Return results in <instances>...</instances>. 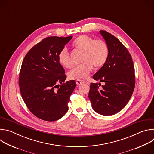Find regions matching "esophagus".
<instances>
[{
  "instance_id": "esophagus-1",
  "label": "esophagus",
  "mask_w": 154,
  "mask_h": 154,
  "mask_svg": "<svg viewBox=\"0 0 154 154\" xmlns=\"http://www.w3.org/2000/svg\"><path fill=\"white\" fill-rule=\"evenodd\" d=\"M85 82L84 80H76V84L77 85H80L82 83H84Z\"/></svg>"
}]
</instances>
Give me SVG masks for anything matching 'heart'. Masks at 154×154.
I'll use <instances>...</instances> for the list:
<instances>
[{
    "label": "heart",
    "instance_id": "1",
    "mask_svg": "<svg viewBox=\"0 0 154 154\" xmlns=\"http://www.w3.org/2000/svg\"><path fill=\"white\" fill-rule=\"evenodd\" d=\"M76 49L83 52V64L74 67L68 74L71 79H85L89 76L93 69V65L99 68L105 63L109 55V49L105 41L94 39L87 35H80L73 42ZM60 64L66 68L72 66L70 55L67 49H62L58 55Z\"/></svg>",
    "mask_w": 154,
    "mask_h": 154
}]
</instances>
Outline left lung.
Here are the masks:
<instances>
[{
    "label": "left lung",
    "instance_id": "1",
    "mask_svg": "<svg viewBox=\"0 0 154 154\" xmlns=\"http://www.w3.org/2000/svg\"><path fill=\"white\" fill-rule=\"evenodd\" d=\"M99 32L108 47L109 55L93 77L105 85L99 90L97 83H91L88 97L96 113L110 116L123 109L132 95L135 85V69L130 53L121 41L106 31Z\"/></svg>",
    "mask_w": 154,
    "mask_h": 154
}]
</instances>
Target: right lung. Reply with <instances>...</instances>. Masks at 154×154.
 Returning a JSON list of instances; mask_svg holds the SVG:
<instances>
[{"instance_id":"right-lung-1","label":"right lung","mask_w":154,"mask_h":154,"mask_svg":"<svg viewBox=\"0 0 154 154\" xmlns=\"http://www.w3.org/2000/svg\"><path fill=\"white\" fill-rule=\"evenodd\" d=\"M72 38L42 39L28 52L22 63L19 79L22 97L29 110L42 120L57 121L68 110L76 83L73 80L64 82L66 76L58 55Z\"/></svg>"}]
</instances>
